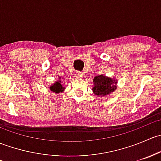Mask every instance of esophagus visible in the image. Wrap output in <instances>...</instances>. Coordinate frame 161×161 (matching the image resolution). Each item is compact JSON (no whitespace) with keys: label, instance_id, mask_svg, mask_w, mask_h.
<instances>
[{"label":"esophagus","instance_id":"1","mask_svg":"<svg viewBox=\"0 0 161 161\" xmlns=\"http://www.w3.org/2000/svg\"><path fill=\"white\" fill-rule=\"evenodd\" d=\"M75 75V77L77 78V79H82V78L83 77V73L80 72V71H76Z\"/></svg>","mask_w":161,"mask_h":161}]
</instances>
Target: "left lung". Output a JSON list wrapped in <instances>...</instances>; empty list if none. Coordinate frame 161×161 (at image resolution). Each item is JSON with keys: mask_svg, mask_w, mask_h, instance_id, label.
<instances>
[{"mask_svg": "<svg viewBox=\"0 0 161 161\" xmlns=\"http://www.w3.org/2000/svg\"><path fill=\"white\" fill-rule=\"evenodd\" d=\"M94 86L92 89V92L95 95L99 97H104L109 95L116 90L117 82L115 79H112L111 78L107 77L103 75L95 76L93 79Z\"/></svg>", "mask_w": 161, "mask_h": 161, "instance_id": "8db88e82", "label": "left lung"}]
</instances>
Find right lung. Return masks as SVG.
Instances as JSON below:
<instances>
[{
    "mask_svg": "<svg viewBox=\"0 0 161 161\" xmlns=\"http://www.w3.org/2000/svg\"><path fill=\"white\" fill-rule=\"evenodd\" d=\"M50 90H51L52 92H57V93H58V92H63L64 90V87L62 86L61 83L60 82V80H58V81H56L55 83H53V85L50 86Z\"/></svg>",
    "mask_w": 161,
    "mask_h": 161,
    "instance_id": "right-lung-1",
    "label": "right lung"
}]
</instances>
